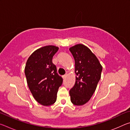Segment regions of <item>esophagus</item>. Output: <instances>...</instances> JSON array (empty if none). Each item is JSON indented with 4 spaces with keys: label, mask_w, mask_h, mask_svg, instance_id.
I'll return each mask as SVG.
<instances>
[{
    "label": "esophagus",
    "mask_w": 130,
    "mask_h": 130,
    "mask_svg": "<svg viewBox=\"0 0 130 130\" xmlns=\"http://www.w3.org/2000/svg\"><path fill=\"white\" fill-rule=\"evenodd\" d=\"M67 74H65V75L62 76V78H63V79H65L66 77H67Z\"/></svg>",
    "instance_id": "obj_1"
}]
</instances>
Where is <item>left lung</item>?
I'll use <instances>...</instances> for the list:
<instances>
[{
	"label": "left lung",
	"mask_w": 130,
	"mask_h": 130,
	"mask_svg": "<svg viewBox=\"0 0 130 130\" xmlns=\"http://www.w3.org/2000/svg\"><path fill=\"white\" fill-rule=\"evenodd\" d=\"M75 61L76 83L70 90L71 102L83 105L91 99L101 78L102 66L88 47L77 44L69 48Z\"/></svg>",
	"instance_id": "left-lung-1"
}]
</instances>
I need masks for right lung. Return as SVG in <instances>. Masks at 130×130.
<instances>
[{
    "instance_id": "add662e5",
    "label": "right lung",
    "mask_w": 130,
    "mask_h": 130,
    "mask_svg": "<svg viewBox=\"0 0 130 130\" xmlns=\"http://www.w3.org/2000/svg\"><path fill=\"white\" fill-rule=\"evenodd\" d=\"M58 49L53 45L39 48L28 57L25 66L28 88L37 102L45 106L56 102L57 92L62 83V78L57 73L52 62Z\"/></svg>"
}]
</instances>
